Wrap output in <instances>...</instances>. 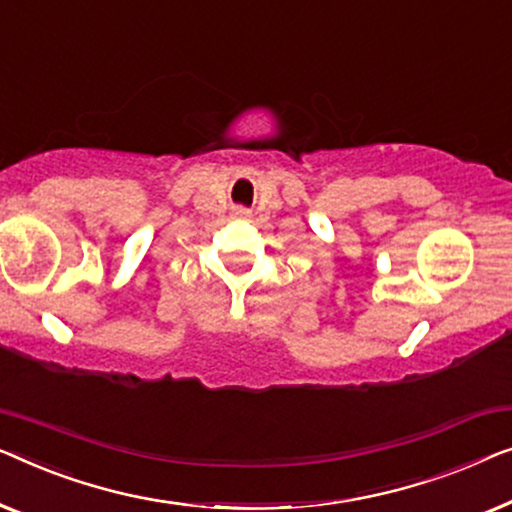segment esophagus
<instances>
[{
	"instance_id": "34e87169",
	"label": "esophagus",
	"mask_w": 512,
	"mask_h": 512,
	"mask_svg": "<svg viewBox=\"0 0 512 512\" xmlns=\"http://www.w3.org/2000/svg\"><path fill=\"white\" fill-rule=\"evenodd\" d=\"M236 215H241V218H248V211H246V208H239V211H236Z\"/></svg>"
}]
</instances>
